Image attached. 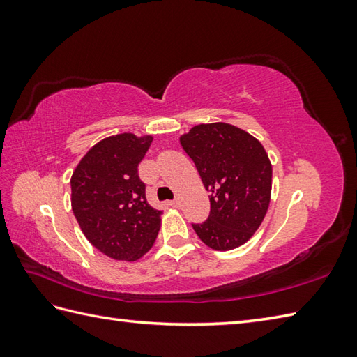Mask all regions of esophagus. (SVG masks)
<instances>
[{
  "mask_svg": "<svg viewBox=\"0 0 357 357\" xmlns=\"http://www.w3.org/2000/svg\"><path fill=\"white\" fill-rule=\"evenodd\" d=\"M169 206H170V207H174V208H178V207H179V199H173V201H170V202H169Z\"/></svg>",
  "mask_w": 357,
  "mask_h": 357,
  "instance_id": "1",
  "label": "esophagus"
}]
</instances>
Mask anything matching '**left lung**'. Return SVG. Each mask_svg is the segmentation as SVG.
<instances>
[{
    "instance_id": "1",
    "label": "left lung",
    "mask_w": 357,
    "mask_h": 357,
    "mask_svg": "<svg viewBox=\"0 0 357 357\" xmlns=\"http://www.w3.org/2000/svg\"><path fill=\"white\" fill-rule=\"evenodd\" d=\"M210 196V215L192 224L199 239L218 252L253 236L268 210L271 162L255 136L225 123L199 124L179 138Z\"/></svg>"
}]
</instances>
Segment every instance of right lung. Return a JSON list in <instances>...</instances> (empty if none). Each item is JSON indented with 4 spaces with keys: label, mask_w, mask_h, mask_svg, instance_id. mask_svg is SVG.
I'll return each mask as SVG.
<instances>
[{
    "label": "right lung",
    "mask_w": 357,
    "mask_h": 357,
    "mask_svg": "<svg viewBox=\"0 0 357 357\" xmlns=\"http://www.w3.org/2000/svg\"><path fill=\"white\" fill-rule=\"evenodd\" d=\"M150 135L121 133L90 149L75 169L72 210L90 244L116 261H136L155 244L161 210L150 206L138 165Z\"/></svg>",
    "instance_id": "right-lung-1"
}]
</instances>
